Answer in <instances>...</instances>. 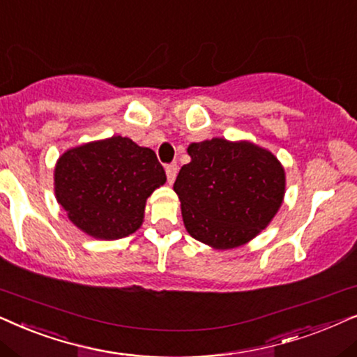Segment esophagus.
<instances>
[{
    "label": "esophagus",
    "mask_w": 357,
    "mask_h": 357,
    "mask_svg": "<svg viewBox=\"0 0 357 357\" xmlns=\"http://www.w3.org/2000/svg\"><path fill=\"white\" fill-rule=\"evenodd\" d=\"M166 178H168V183L173 184L174 179H176V174H178V165L176 163H171V165H166Z\"/></svg>",
    "instance_id": "esophagus-1"
}]
</instances>
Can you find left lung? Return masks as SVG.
<instances>
[{"label":"left lung","instance_id":"1","mask_svg":"<svg viewBox=\"0 0 357 357\" xmlns=\"http://www.w3.org/2000/svg\"><path fill=\"white\" fill-rule=\"evenodd\" d=\"M174 192L186 230L215 250L248 243L281 207L286 173L269 150L251 142L204 140L188 146Z\"/></svg>","mask_w":357,"mask_h":357}]
</instances>
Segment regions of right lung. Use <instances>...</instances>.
<instances>
[{"label": "right lung", "instance_id": "1", "mask_svg": "<svg viewBox=\"0 0 357 357\" xmlns=\"http://www.w3.org/2000/svg\"><path fill=\"white\" fill-rule=\"evenodd\" d=\"M54 176L56 202L79 230L99 240L139 230L146 199L166 183L155 151L121 135L66 150Z\"/></svg>", "mask_w": 357, "mask_h": 357}]
</instances>
